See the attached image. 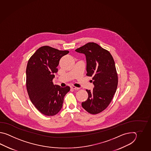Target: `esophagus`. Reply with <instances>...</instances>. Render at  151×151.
<instances>
[{
    "label": "esophagus",
    "mask_w": 151,
    "mask_h": 151,
    "mask_svg": "<svg viewBox=\"0 0 151 151\" xmlns=\"http://www.w3.org/2000/svg\"><path fill=\"white\" fill-rule=\"evenodd\" d=\"M71 88L72 89H73V90H79V88H78V87H77L74 86H71Z\"/></svg>",
    "instance_id": "obj_1"
}]
</instances>
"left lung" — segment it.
I'll return each mask as SVG.
<instances>
[{"label": "left lung", "instance_id": "left-lung-1", "mask_svg": "<svg viewBox=\"0 0 151 151\" xmlns=\"http://www.w3.org/2000/svg\"><path fill=\"white\" fill-rule=\"evenodd\" d=\"M76 51L86 58L87 76L93 77V91L86 90L88 98L81 103L87 112L92 114L101 112L109 105L116 93L118 78L112 55L95 42H88Z\"/></svg>", "mask_w": 151, "mask_h": 151}]
</instances>
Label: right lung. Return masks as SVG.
<instances>
[{"instance_id": "1", "label": "right lung", "mask_w": 151, "mask_h": 151, "mask_svg": "<svg viewBox=\"0 0 151 151\" xmlns=\"http://www.w3.org/2000/svg\"><path fill=\"white\" fill-rule=\"evenodd\" d=\"M69 53L48 46L39 48L29 59L26 85L29 98L36 109L45 116L57 114L70 87L55 85L53 79L58 72L60 59Z\"/></svg>"}]
</instances>
